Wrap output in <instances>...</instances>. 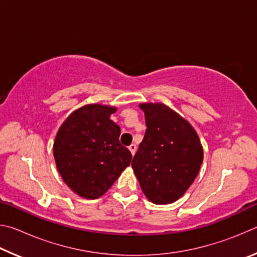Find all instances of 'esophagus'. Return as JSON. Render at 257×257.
<instances>
[{"instance_id":"34e87169","label":"esophagus","mask_w":257,"mask_h":257,"mask_svg":"<svg viewBox=\"0 0 257 257\" xmlns=\"http://www.w3.org/2000/svg\"><path fill=\"white\" fill-rule=\"evenodd\" d=\"M128 149H129V151H130V152H132V154H133V156H134V155H135V153H136L137 146L135 145V144H132V145H130V146L128 147Z\"/></svg>"}]
</instances>
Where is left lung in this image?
I'll return each mask as SVG.
<instances>
[{"label": "left lung", "instance_id": "1", "mask_svg": "<svg viewBox=\"0 0 257 257\" xmlns=\"http://www.w3.org/2000/svg\"><path fill=\"white\" fill-rule=\"evenodd\" d=\"M146 132L132 167L149 201L170 204L184 195L198 175L203 146L188 121L163 103H141Z\"/></svg>", "mask_w": 257, "mask_h": 257}]
</instances>
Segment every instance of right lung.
<instances>
[{
	"label": "right lung",
	"mask_w": 257,
	"mask_h": 257,
	"mask_svg": "<svg viewBox=\"0 0 257 257\" xmlns=\"http://www.w3.org/2000/svg\"><path fill=\"white\" fill-rule=\"evenodd\" d=\"M115 111V106L87 104L73 111L56 134V168L80 197H101L130 165L132 153L120 144V127L110 119Z\"/></svg>",
	"instance_id": "1"
}]
</instances>
